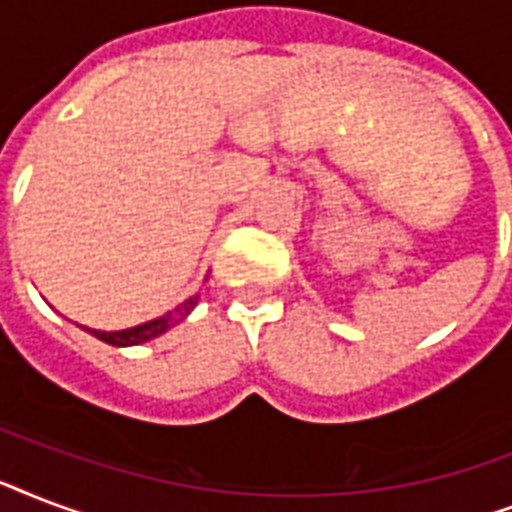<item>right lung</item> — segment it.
<instances>
[{"label":"right lung","instance_id":"1","mask_svg":"<svg viewBox=\"0 0 512 512\" xmlns=\"http://www.w3.org/2000/svg\"><path fill=\"white\" fill-rule=\"evenodd\" d=\"M199 295H193L191 300H185L180 303L172 313L162 316V319H154V321H146V324H140V327H132V329H122V332H100V329H87L90 335H95L98 340L108 342V345H116V348H127V345H140V342H148L154 340V337L164 335L167 329H172L175 324L188 316L193 311V305H196Z\"/></svg>","mask_w":512,"mask_h":512}]
</instances>
